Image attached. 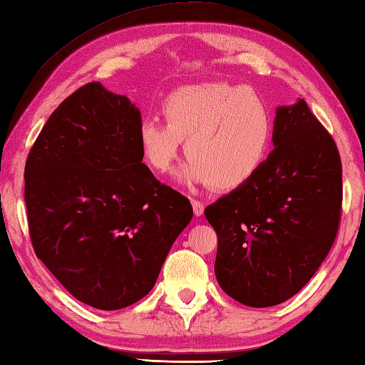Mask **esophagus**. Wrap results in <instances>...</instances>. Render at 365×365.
<instances>
[{
  "label": "esophagus",
  "instance_id": "esophagus-1",
  "mask_svg": "<svg viewBox=\"0 0 365 365\" xmlns=\"http://www.w3.org/2000/svg\"><path fill=\"white\" fill-rule=\"evenodd\" d=\"M191 206H193V212L196 217H200V215H202V212H205V205H202L201 201L191 200Z\"/></svg>",
  "mask_w": 365,
  "mask_h": 365
}]
</instances>
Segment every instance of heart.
I'll return each instance as SVG.
<instances>
[{
  "label": "heart",
  "mask_w": 365,
  "mask_h": 365,
  "mask_svg": "<svg viewBox=\"0 0 365 365\" xmlns=\"http://www.w3.org/2000/svg\"><path fill=\"white\" fill-rule=\"evenodd\" d=\"M165 122L145 119L138 128L141 159L168 174L187 140L183 183H209L217 191L243 187L269 156L274 115L257 91L243 85L207 82L178 88L163 103Z\"/></svg>",
  "instance_id": "obj_1"
}]
</instances>
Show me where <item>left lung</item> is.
<instances>
[{
	"label": "left lung",
	"mask_w": 365,
	"mask_h": 365,
	"mask_svg": "<svg viewBox=\"0 0 365 365\" xmlns=\"http://www.w3.org/2000/svg\"><path fill=\"white\" fill-rule=\"evenodd\" d=\"M274 150L243 187L205 209L217 233L215 279L245 306L270 307L312 279L341 217V159L304 100L277 108Z\"/></svg>",
	"instance_id": "1"
}]
</instances>
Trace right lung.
Instances as JSON below:
<instances>
[{
  "instance_id": "add662e5",
  "label": "right lung",
  "mask_w": 365,
  "mask_h": 365,
  "mask_svg": "<svg viewBox=\"0 0 365 365\" xmlns=\"http://www.w3.org/2000/svg\"><path fill=\"white\" fill-rule=\"evenodd\" d=\"M140 123L127 96L86 83L49 115L26 163L36 257L73 298L101 311L151 292L193 217L188 197L141 163Z\"/></svg>"
}]
</instances>
